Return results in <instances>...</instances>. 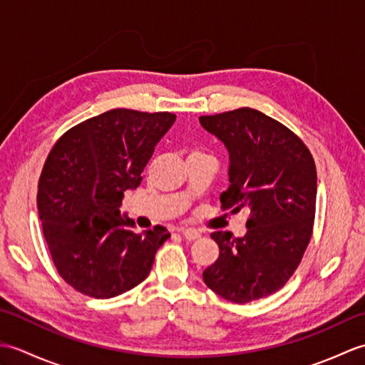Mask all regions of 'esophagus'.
I'll list each match as a JSON object with an SVG mask.
<instances>
[{
  "mask_svg": "<svg viewBox=\"0 0 365 365\" xmlns=\"http://www.w3.org/2000/svg\"><path fill=\"white\" fill-rule=\"evenodd\" d=\"M180 234L185 240H188V242H192V240H197L200 237V234L196 229H190V227L180 229Z\"/></svg>",
  "mask_w": 365,
  "mask_h": 365,
  "instance_id": "esophagus-1",
  "label": "esophagus"
}]
</instances>
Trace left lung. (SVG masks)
I'll list each match as a JSON object with an SVG mask.
<instances>
[{
  "mask_svg": "<svg viewBox=\"0 0 365 365\" xmlns=\"http://www.w3.org/2000/svg\"><path fill=\"white\" fill-rule=\"evenodd\" d=\"M200 125L229 150L224 210H250L246 235L213 232L220 257L202 273L208 289L245 304L282 289L311 242L317 169L307 145L269 115L238 108L200 115Z\"/></svg>",
  "mask_w": 365,
  "mask_h": 365,
  "instance_id": "obj_1",
  "label": "left lung"
}]
</instances>
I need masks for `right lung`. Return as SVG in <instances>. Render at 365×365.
I'll list each match as a JSON object with an SVG mask.
<instances>
[{
    "mask_svg": "<svg viewBox=\"0 0 365 365\" xmlns=\"http://www.w3.org/2000/svg\"><path fill=\"white\" fill-rule=\"evenodd\" d=\"M174 120L168 111L118 108L67 130L53 145L38 178L37 210L54 267L76 292L106 299L149 276L170 234L165 227L136 234L119 207Z\"/></svg>",
    "mask_w": 365,
    "mask_h": 365,
    "instance_id": "add662e5",
    "label": "right lung"
}]
</instances>
